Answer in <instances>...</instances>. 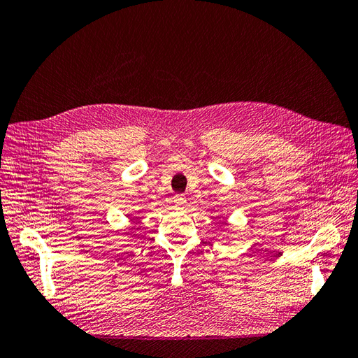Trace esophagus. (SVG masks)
I'll list each match as a JSON object with an SVG mask.
<instances>
[{"label":"esophagus","instance_id":"1","mask_svg":"<svg viewBox=\"0 0 358 358\" xmlns=\"http://www.w3.org/2000/svg\"><path fill=\"white\" fill-rule=\"evenodd\" d=\"M173 203H176V206H177V207H182V206L186 204V198L182 196V195H177V196H176V199H173Z\"/></svg>","mask_w":358,"mask_h":358}]
</instances>
